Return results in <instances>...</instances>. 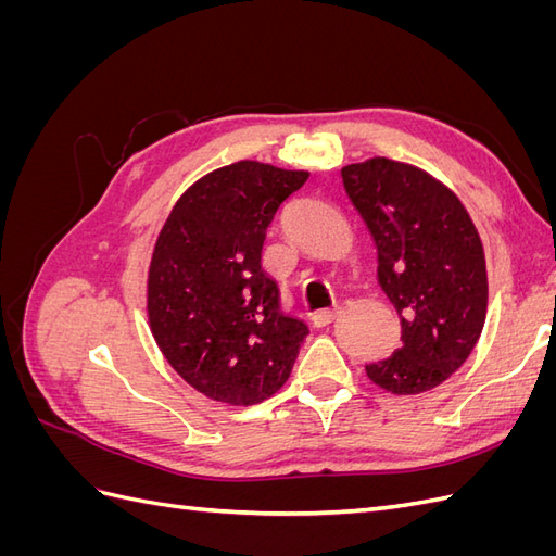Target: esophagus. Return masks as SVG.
Listing matches in <instances>:
<instances>
[{
  "instance_id": "obj_1",
  "label": "esophagus",
  "mask_w": 556,
  "mask_h": 556,
  "mask_svg": "<svg viewBox=\"0 0 556 556\" xmlns=\"http://www.w3.org/2000/svg\"><path fill=\"white\" fill-rule=\"evenodd\" d=\"M341 313V308L339 306H333V308H323V311H315L313 315H311V323H313V327H327L329 323H333L336 319V315Z\"/></svg>"
}]
</instances>
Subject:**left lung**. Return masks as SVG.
Instances as JSON below:
<instances>
[{
	"label": "left lung",
	"mask_w": 556,
	"mask_h": 556,
	"mask_svg": "<svg viewBox=\"0 0 556 556\" xmlns=\"http://www.w3.org/2000/svg\"><path fill=\"white\" fill-rule=\"evenodd\" d=\"M378 248V280L401 317V345L366 364L394 394L445 382L476 348L486 315L478 229L457 194L417 166L374 157L341 169Z\"/></svg>",
	"instance_id": "obj_1"
}]
</instances>
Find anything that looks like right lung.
Segmentation results:
<instances>
[{
  "mask_svg": "<svg viewBox=\"0 0 556 556\" xmlns=\"http://www.w3.org/2000/svg\"><path fill=\"white\" fill-rule=\"evenodd\" d=\"M308 180L262 162L223 166L185 192L148 271V317L178 376L208 399L252 406L290 378L308 336L280 306L262 245L280 204Z\"/></svg>",
  "mask_w": 556,
  "mask_h": 556,
  "instance_id": "right-lung-1",
  "label": "right lung"
}]
</instances>
